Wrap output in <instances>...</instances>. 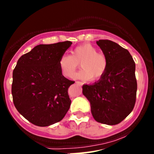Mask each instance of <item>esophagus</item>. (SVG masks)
Wrapping results in <instances>:
<instances>
[{
  "label": "esophagus",
  "mask_w": 154,
  "mask_h": 154,
  "mask_svg": "<svg viewBox=\"0 0 154 154\" xmlns=\"http://www.w3.org/2000/svg\"><path fill=\"white\" fill-rule=\"evenodd\" d=\"M75 83L76 84L79 85V86H82V85H83V83H82V82H80V81H76Z\"/></svg>",
  "instance_id": "obj_1"
}]
</instances>
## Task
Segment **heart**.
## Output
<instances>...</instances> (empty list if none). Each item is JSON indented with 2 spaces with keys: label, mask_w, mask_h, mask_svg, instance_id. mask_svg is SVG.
Masks as SVG:
<instances>
[{
  "label": "heart",
  "mask_w": 154,
  "mask_h": 154,
  "mask_svg": "<svg viewBox=\"0 0 154 154\" xmlns=\"http://www.w3.org/2000/svg\"><path fill=\"white\" fill-rule=\"evenodd\" d=\"M83 69L77 74L78 78L89 80L101 78L107 68V59L104 54L98 53L95 47L90 44H84L76 47L72 55H62L59 60V65L64 75L74 77L79 64Z\"/></svg>",
  "instance_id": "1"
}]
</instances>
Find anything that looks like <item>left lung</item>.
I'll return each mask as SVG.
<instances>
[{
	"label": "left lung",
	"instance_id": "obj_1",
	"mask_svg": "<svg viewBox=\"0 0 154 154\" xmlns=\"http://www.w3.org/2000/svg\"><path fill=\"white\" fill-rule=\"evenodd\" d=\"M96 44L107 59V71L97 82L83 85V94L90 102L92 117L97 122L118 124L135 104V63L129 52L117 43L99 40Z\"/></svg>",
	"mask_w": 154,
	"mask_h": 154
}]
</instances>
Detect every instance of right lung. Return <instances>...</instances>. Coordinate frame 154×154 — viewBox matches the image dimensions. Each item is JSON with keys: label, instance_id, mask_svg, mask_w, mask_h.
Instances as JSON below:
<instances>
[{"label": "right lung", "instance_id": "add662e5", "mask_svg": "<svg viewBox=\"0 0 154 154\" xmlns=\"http://www.w3.org/2000/svg\"><path fill=\"white\" fill-rule=\"evenodd\" d=\"M71 41L40 44L21 56L13 72L14 105L26 120L38 126L61 121L71 106L68 89L74 81L62 75L61 56Z\"/></svg>", "mask_w": 154, "mask_h": 154}]
</instances>
